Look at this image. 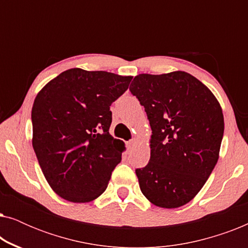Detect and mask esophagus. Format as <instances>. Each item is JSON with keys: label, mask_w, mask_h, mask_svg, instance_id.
I'll return each mask as SVG.
<instances>
[{"label": "esophagus", "mask_w": 248, "mask_h": 248, "mask_svg": "<svg viewBox=\"0 0 248 248\" xmlns=\"http://www.w3.org/2000/svg\"><path fill=\"white\" fill-rule=\"evenodd\" d=\"M137 143H138L137 140H135V139H132V140L127 142V149H130L131 150V149H133L135 145H137Z\"/></svg>", "instance_id": "obj_1"}]
</instances>
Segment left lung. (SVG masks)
I'll list each match as a JSON object with an SVG mask.
<instances>
[{
  "instance_id": "obj_1",
  "label": "left lung",
  "mask_w": 248,
  "mask_h": 248,
  "mask_svg": "<svg viewBox=\"0 0 248 248\" xmlns=\"http://www.w3.org/2000/svg\"><path fill=\"white\" fill-rule=\"evenodd\" d=\"M131 93L144 107L152 131L150 160L135 169L141 192L166 209L188 203L219 158L225 123L213 93L191 74H139Z\"/></svg>"
}]
</instances>
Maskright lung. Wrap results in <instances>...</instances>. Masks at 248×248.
<instances>
[{
	"label": "right lung",
	"mask_w": 248,
	"mask_h": 248,
	"mask_svg": "<svg viewBox=\"0 0 248 248\" xmlns=\"http://www.w3.org/2000/svg\"><path fill=\"white\" fill-rule=\"evenodd\" d=\"M132 77L70 69L37 94L32 147L46 181L61 198L90 202L107 188L122 160L123 141L109 134L110 105Z\"/></svg>",
	"instance_id": "add662e5"
}]
</instances>
